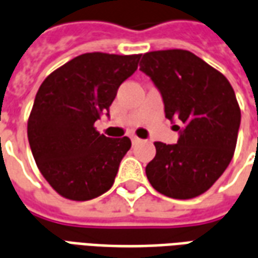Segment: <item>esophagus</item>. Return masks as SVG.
Returning a JSON list of instances; mask_svg holds the SVG:
<instances>
[{"instance_id":"esophagus-1","label":"esophagus","mask_w":258,"mask_h":258,"mask_svg":"<svg viewBox=\"0 0 258 258\" xmlns=\"http://www.w3.org/2000/svg\"><path fill=\"white\" fill-rule=\"evenodd\" d=\"M131 142H133V145H137V144H140L141 140L138 137H131Z\"/></svg>"}]
</instances>
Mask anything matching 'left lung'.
<instances>
[{
    "mask_svg": "<svg viewBox=\"0 0 258 258\" xmlns=\"http://www.w3.org/2000/svg\"><path fill=\"white\" fill-rule=\"evenodd\" d=\"M140 70L160 92L166 117L181 125H174L177 144L155 142L156 156L146 166V177L168 198L199 196L221 177L235 152L240 109L233 88L185 49L145 53Z\"/></svg>",
    "mask_w": 258,
    "mask_h": 258,
    "instance_id": "obj_1",
    "label": "left lung"
}]
</instances>
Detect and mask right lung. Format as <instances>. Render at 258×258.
<instances>
[{
	"mask_svg": "<svg viewBox=\"0 0 258 258\" xmlns=\"http://www.w3.org/2000/svg\"><path fill=\"white\" fill-rule=\"evenodd\" d=\"M141 55L83 53L56 69L37 91L27 137L49 185L70 200H91L112 188L131 141L107 138L94 123L109 117L117 90Z\"/></svg>",
	"mask_w": 258,
	"mask_h": 258,
	"instance_id": "obj_1",
	"label": "right lung"
}]
</instances>
